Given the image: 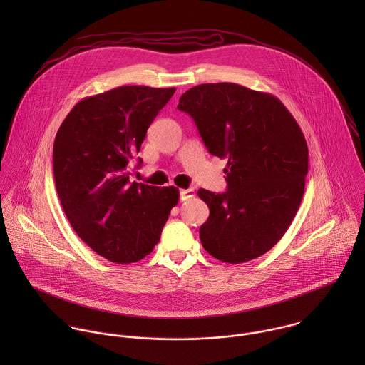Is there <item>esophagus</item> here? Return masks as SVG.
Instances as JSON below:
<instances>
[{
    "label": "esophagus",
    "instance_id": "esophagus-1",
    "mask_svg": "<svg viewBox=\"0 0 365 365\" xmlns=\"http://www.w3.org/2000/svg\"><path fill=\"white\" fill-rule=\"evenodd\" d=\"M194 197V190H180V200L181 201H187L190 198Z\"/></svg>",
    "mask_w": 365,
    "mask_h": 365
}]
</instances>
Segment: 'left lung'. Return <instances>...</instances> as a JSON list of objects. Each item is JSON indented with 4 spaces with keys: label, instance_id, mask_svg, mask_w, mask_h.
<instances>
[{
    "label": "left lung",
    "instance_id": "left-lung-1",
    "mask_svg": "<svg viewBox=\"0 0 365 365\" xmlns=\"http://www.w3.org/2000/svg\"><path fill=\"white\" fill-rule=\"evenodd\" d=\"M177 108L192 116L209 153L227 158V191H198L209 208L204 249L229 264L260 257L302 202L308 145L298 122L277 97L235 83L195 86Z\"/></svg>",
    "mask_w": 365,
    "mask_h": 365
}]
</instances>
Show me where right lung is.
Listing matches in <instances>:
<instances>
[{
  "mask_svg": "<svg viewBox=\"0 0 365 365\" xmlns=\"http://www.w3.org/2000/svg\"><path fill=\"white\" fill-rule=\"evenodd\" d=\"M174 93V87L122 86L87 97L56 133L53 171L60 204L74 232L106 260L129 264L150 255L178 202L173 185L129 180V163Z\"/></svg>",
  "mask_w": 365,
  "mask_h": 365,
  "instance_id": "1",
  "label": "right lung"
}]
</instances>
